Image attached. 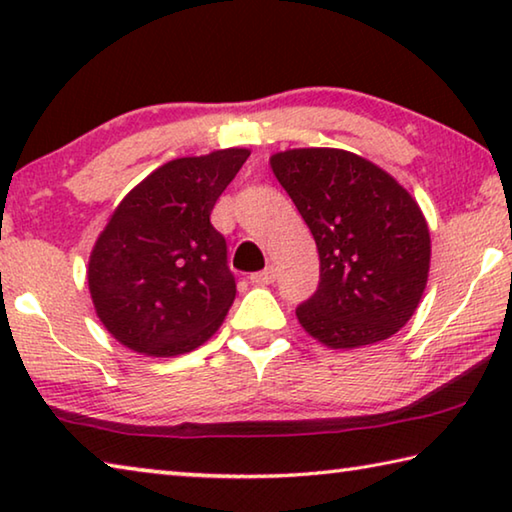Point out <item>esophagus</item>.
<instances>
[{
  "label": "esophagus",
  "instance_id": "obj_1",
  "mask_svg": "<svg viewBox=\"0 0 512 512\" xmlns=\"http://www.w3.org/2000/svg\"><path fill=\"white\" fill-rule=\"evenodd\" d=\"M250 282L257 284V287H264V284H273L275 282V268L268 266V268H264V271L253 273V275H250Z\"/></svg>",
  "mask_w": 512,
  "mask_h": 512
}]
</instances>
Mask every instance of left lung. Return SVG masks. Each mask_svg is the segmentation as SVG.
<instances>
[{
	"label": "left lung",
	"mask_w": 512,
	"mask_h": 512,
	"mask_svg": "<svg viewBox=\"0 0 512 512\" xmlns=\"http://www.w3.org/2000/svg\"><path fill=\"white\" fill-rule=\"evenodd\" d=\"M268 162L320 257L318 291L296 309L302 329L332 350L391 339L429 280L431 237L418 201L379 164L345 149H287Z\"/></svg>",
	"instance_id": "1"
}]
</instances>
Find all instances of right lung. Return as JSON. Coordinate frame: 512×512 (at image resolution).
Listing matches in <instances>:
<instances>
[{"label": "right lung", "mask_w": 512, "mask_h": 512, "mask_svg": "<svg viewBox=\"0 0 512 512\" xmlns=\"http://www.w3.org/2000/svg\"><path fill=\"white\" fill-rule=\"evenodd\" d=\"M248 155L232 146L169 160L110 214L88 259V289L101 325L124 348L178 357L221 327L237 287L210 214Z\"/></svg>", "instance_id": "add662e5"}]
</instances>
